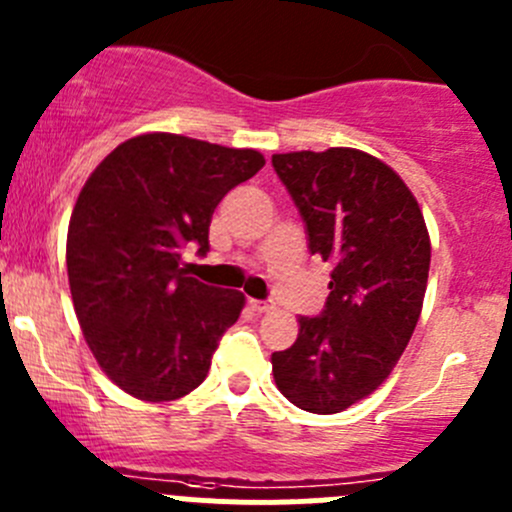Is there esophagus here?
<instances>
[{
	"mask_svg": "<svg viewBox=\"0 0 512 512\" xmlns=\"http://www.w3.org/2000/svg\"><path fill=\"white\" fill-rule=\"evenodd\" d=\"M250 307L255 309L257 314H265L275 309V302H270V299H250Z\"/></svg>",
	"mask_w": 512,
	"mask_h": 512,
	"instance_id": "34e87169",
	"label": "esophagus"
}]
</instances>
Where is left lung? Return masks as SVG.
I'll use <instances>...</instances> for the list:
<instances>
[{
	"label": "left lung",
	"mask_w": 512,
	"mask_h": 512,
	"mask_svg": "<svg viewBox=\"0 0 512 512\" xmlns=\"http://www.w3.org/2000/svg\"><path fill=\"white\" fill-rule=\"evenodd\" d=\"M299 208L309 252L332 262L324 312L299 317L297 342L272 354L287 401L339 414L379 389L404 354L426 294L431 240L414 193L356 148L272 156Z\"/></svg>",
	"instance_id": "obj_1"
}]
</instances>
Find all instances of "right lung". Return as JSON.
Returning a JSON list of instances; mask_svg holds the SVG:
<instances>
[{
    "label": "right lung",
    "instance_id": "right-lung-1",
    "mask_svg": "<svg viewBox=\"0 0 512 512\" xmlns=\"http://www.w3.org/2000/svg\"><path fill=\"white\" fill-rule=\"evenodd\" d=\"M265 165L252 148L141 133L81 188L66 237L71 299L98 366L141 401H175L208 376L245 294L185 275L180 250H210L215 208Z\"/></svg>",
    "mask_w": 512,
    "mask_h": 512
}]
</instances>
